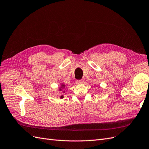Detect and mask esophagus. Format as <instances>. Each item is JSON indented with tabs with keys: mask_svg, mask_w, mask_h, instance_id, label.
Returning <instances> with one entry per match:
<instances>
[{
	"mask_svg": "<svg viewBox=\"0 0 149 149\" xmlns=\"http://www.w3.org/2000/svg\"><path fill=\"white\" fill-rule=\"evenodd\" d=\"M76 84H82L83 83V80H82V79H81V80H77L76 81Z\"/></svg>",
	"mask_w": 149,
	"mask_h": 149,
	"instance_id": "1",
	"label": "esophagus"
}]
</instances>
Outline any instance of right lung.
<instances>
[{
    "instance_id": "add662e5",
    "label": "right lung",
    "mask_w": 149,
    "mask_h": 149,
    "mask_svg": "<svg viewBox=\"0 0 149 149\" xmlns=\"http://www.w3.org/2000/svg\"><path fill=\"white\" fill-rule=\"evenodd\" d=\"M65 88H66V85L65 84H63V83H61V85H60V86L58 88V91H59L60 92H61V93H65ZM63 95H61V96H60V98L61 99H62V98H63Z\"/></svg>"
}]
</instances>
